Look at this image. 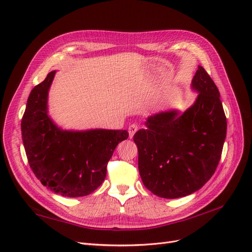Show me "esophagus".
Wrapping results in <instances>:
<instances>
[{
	"label": "esophagus",
	"instance_id": "1",
	"mask_svg": "<svg viewBox=\"0 0 252 252\" xmlns=\"http://www.w3.org/2000/svg\"><path fill=\"white\" fill-rule=\"evenodd\" d=\"M137 131H138V126H137V125L133 124V125L129 126H128V137L132 139L134 134H135Z\"/></svg>",
	"mask_w": 252,
	"mask_h": 252
}]
</instances>
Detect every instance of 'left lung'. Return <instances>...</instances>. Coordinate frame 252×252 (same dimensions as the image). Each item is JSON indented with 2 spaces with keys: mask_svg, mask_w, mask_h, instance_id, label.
I'll return each instance as SVG.
<instances>
[{
  "mask_svg": "<svg viewBox=\"0 0 252 252\" xmlns=\"http://www.w3.org/2000/svg\"><path fill=\"white\" fill-rule=\"evenodd\" d=\"M191 87L199 92L183 114L150 116L147 128L133 140L145 188L161 198L176 199L197 191L215 174L226 138L227 121L214 80L199 66Z\"/></svg>",
  "mask_w": 252,
  "mask_h": 252,
  "instance_id": "1",
  "label": "left lung"
}]
</instances>
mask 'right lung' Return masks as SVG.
<instances>
[{"label":"right lung","instance_id":"1","mask_svg":"<svg viewBox=\"0 0 252 252\" xmlns=\"http://www.w3.org/2000/svg\"><path fill=\"white\" fill-rule=\"evenodd\" d=\"M50 72L28 97L22 118V138L29 165L44 186L63 197H84L103 182L117 144L127 139L126 129L63 131L47 114Z\"/></svg>","mask_w":252,"mask_h":252}]
</instances>
